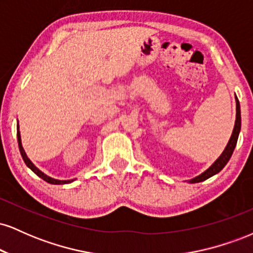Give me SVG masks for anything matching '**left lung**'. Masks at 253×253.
Here are the masks:
<instances>
[{
    "label": "left lung",
    "instance_id": "1",
    "mask_svg": "<svg viewBox=\"0 0 253 253\" xmlns=\"http://www.w3.org/2000/svg\"><path fill=\"white\" fill-rule=\"evenodd\" d=\"M240 127H242V117H240V104H239V101H238V98H237V119H236V125H234L233 133H232L231 139H229L227 146H226V149L222 152V155L216 159L215 163L211 165L210 169L206 170L205 172L201 173V175L195 177V178H194V179H191V181H190L191 183H199V182L205 181V179L210 178V177L214 176V175H215V173H217V172H219V171H221L223 169V167H225V165L227 164V162L229 161V158H231L232 153H233V151H234V147H236L237 141H238V135H239V132H240Z\"/></svg>",
    "mask_w": 253,
    "mask_h": 253
}]
</instances>
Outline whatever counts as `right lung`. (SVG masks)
<instances>
[{"mask_svg": "<svg viewBox=\"0 0 253 253\" xmlns=\"http://www.w3.org/2000/svg\"><path fill=\"white\" fill-rule=\"evenodd\" d=\"M17 143H19V149H20V153H21V156H22V159H24V161H25L26 165H27V167L30 168V169H31L32 171H33L34 173H37V175L39 176L40 178H42L43 181H46V182L51 183V184H66V183H70V182H72V181H59V179H54V178H51V177L46 176L45 173L42 172V171H40L39 169H38V168L36 167V165H34L33 163H32V162L30 161V159H28V157L26 156V152H25L24 147H22V145H21V136H20V132H19V126H17Z\"/></svg>", "mask_w": 253, "mask_h": 253, "instance_id": "1", "label": "right lung"}]
</instances>
